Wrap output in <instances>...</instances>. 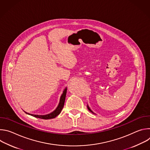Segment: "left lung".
Returning a JSON list of instances; mask_svg holds the SVG:
<instances>
[{"instance_id":"left-lung-1","label":"left lung","mask_w":150,"mask_h":150,"mask_svg":"<svg viewBox=\"0 0 150 150\" xmlns=\"http://www.w3.org/2000/svg\"><path fill=\"white\" fill-rule=\"evenodd\" d=\"M87 108H88V110H89V111H90V112H91V113H93V114H95V115H96V113H94V112H93V111H92V110H91V109H90V107H89V105H88V104H87Z\"/></svg>"}]
</instances>
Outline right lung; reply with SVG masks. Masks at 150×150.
<instances>
[{
    "mask_svg": "<svg viewBox=\"0 0 150 150\" xmlns=\"http://www.w3.org/2000/svg\"><path fill=\"white\" fill-rule=\"evenodd\" d=\"M67 91V88L64 89V90L63 91V93L60 96L59 103L57 107L54 111H53L50 113H49V114H47V115H34V114L28 113H27L26 112H25V113H26L27 115H31V116H34L35 117L42 119H51L55 118L57 116H58L60 113V112H61V111H62V110L63 108L64 103H65V98H66Z\"/></svg>",
    "mask_w": 150,
    "mask_h": 150,
    "instance_id": "right-lung-1",
    "label": "right lung"
}]
</instances>
